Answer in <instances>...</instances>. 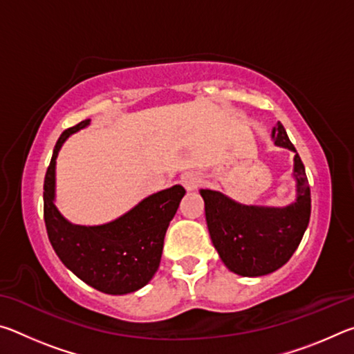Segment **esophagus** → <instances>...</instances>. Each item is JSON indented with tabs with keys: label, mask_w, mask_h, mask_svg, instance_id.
<instances>
[{
	"label": "esophagus",
	"mask_w": 354,
	"mask_h": 354,
	"mask_svg": "<svg viewBox=\"0 0 354 354\" xmlns=\"http://www.w3.org/2000/svg\"><path fill=\"white\" fill-rule=\"evenodd\" d=\"M181 184L184 185V189L187 192L195 190L198 185L201 184V178L196 175L194 171H185L181 176Z\"/></svg>",
	"instance_id": "34e87169"
}]
</instances>
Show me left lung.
<instances>
[{"label":"left lung","mask_w":354,"mask_h":354,"mask_svg":"<svg viewBox=\"0 0 354 354\" xmlns=\"http://www.w3.org/2000/svg\"><path fill=\"white\" fill-rule=\"evenodd\" d=\"M277 147L293 156L295 200L287 206L242 205L218 190L201 189L206 223L215 250L227 270L256 278L284 266L301 242L310 217V189L306 170L281 122L272 129Z\"/></svg>","instance_id":"obj_1"}]
</instances>
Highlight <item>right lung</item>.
<instances>
[{"instance_id":"right-lung-1","label":"right lung","mask_w":354,"mask_h":354,"mask_svg":"<svg viewBox=\"0 0 354 354\" xmlns=\"http://www.w3.org/2000/svg\"><path fill=\"white\" fill-rule=\"evenodd\" d=\"M88 124L91 120H84L65 129L53 151L44 184L48 239L64 266L84 283L109 295H127L147 286L158 272L167 227L185 190L176 184L156 192L103 225L71 223L55 203L56 159L65 140Z\"/></svg>"}]
</instances>
